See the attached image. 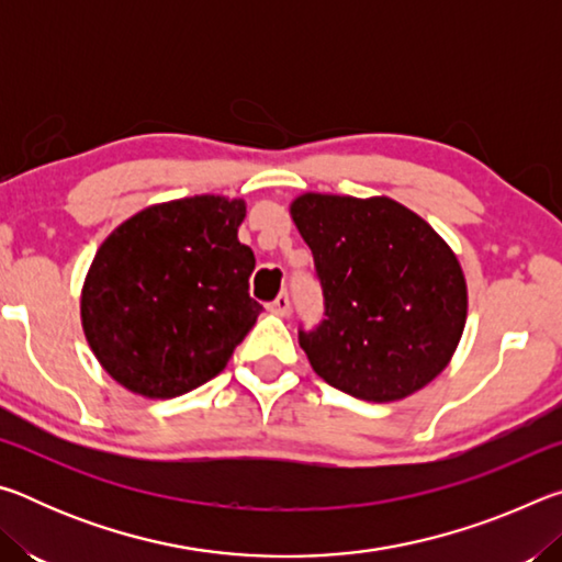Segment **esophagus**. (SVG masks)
Returning <instances> with one entry per match:
<instances>
[{
	"label": "esophagus",
	"mask_w": 562,
	"mask_h": 562,
	"mask_svg": "<svg viewBox=\"0 0 562 562\" xmlns=\"http://www.w3.org/2000/svg\"><path fill=\"white\" fill-rule=\"evenodd\" d=\"M270 312H272V315H280V317L288 315V312H290V294L280 292L278 297H274V302L270 304Z\"/></svg>",
	"instance_id": "34e87169"
}]
</instances>
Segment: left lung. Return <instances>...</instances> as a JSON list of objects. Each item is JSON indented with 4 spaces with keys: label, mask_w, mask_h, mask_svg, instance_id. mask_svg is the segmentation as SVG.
I'll use <instances>...</instances> for the list:
<instances>
[{
    "label": "left lung",
    "mask_w": 562,
    "mask_h": 562,
    "mask_svg": "<svg viewBox=\"0 0 562 562\" xmlns=\"http://www.w3.org/2000/svg\"><path fill=\"white\" fill-rule=\"evenodd\" d=\"M290 215L325 294L322 325L300 329L312 369L379 404L439 376L469 312L463 270L443 237L386 195L304 193Z\"/></svg>",
    "instance_id": "8db88e82"
}]
</instances>
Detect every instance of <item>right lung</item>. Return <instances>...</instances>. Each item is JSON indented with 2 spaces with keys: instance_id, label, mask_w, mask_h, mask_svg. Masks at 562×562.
<instances>
[{
  "instance_id": "1",
  "label": "right lung",
  "mask_w": 562,
  "mask_h": 562,
  "mask_svg": "<svg viewBox=\"0 0 562 562\" xmlns=\"http://www.w3.org/2000/svg\"><path fill=\"white\" fill-rule=\"evenodd\" d=\"M245 201L150 205L101 243L81 290L83 335L128 392L173 398L211 382L262 312L255 255L237 240Z\"/></svg>"
}]
</instances>
